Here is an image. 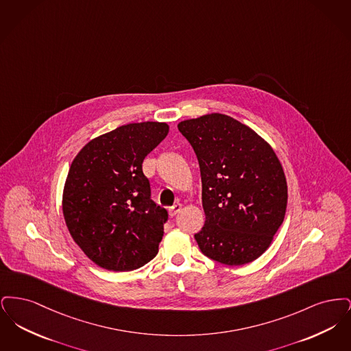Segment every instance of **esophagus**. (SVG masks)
Returning <instances> with one entry per match:
<instances>
[{
	"label": "esophagus",
	"mask_w": 351,
	"mask_h": 351,
	"mask_svg": "<svg viewBox=\"0 0 351 351\" xmlns=\"http://www.w3.org/2000/svg\"><path fill=\"white\" fill-rule=\"evenodd\" d=\"M180 209H182V204H180V202H176V204H173L172 206H169L168 213H169L171 217H173V216H176V215L180 212Z\"/></svg>",
	"instance_id": "obj_1"
}]
</instances>
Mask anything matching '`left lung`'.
I'll return each mask as SVG.
<instances>
[{"label":"left lung","mask_w":351,"mask_h":351,"mask_svg":"<svg viewBox=\"0 0 351 351\" xmlns=\"http://www.w3.org/2000/svg\"><path fill=\"white\" fill-rule=\"evenodd\" d=\"M200 166L205 225L201 252L228 266L259 258L283 223L287 182L265 139L234 118L213 113L178 125Z\"/></svg>","instance_id":"left-lung-1"}]
</instances>
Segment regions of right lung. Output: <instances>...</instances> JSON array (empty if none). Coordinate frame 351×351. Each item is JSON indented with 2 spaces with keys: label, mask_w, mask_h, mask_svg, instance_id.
Segmentation results:
<instances>
[{
  "label": "right lung",
  "mask_w": 351,
  "mask_h": 351,
  "mask_svg": "<svg viewBox=\"0 0 351 351\" xmlns=\"http://www.w3.org/2000/svg\"><path fill=\"white\" fill-rule=\"evenodd\" d=\"M165 122L119 126L84 146L63 192V215L73 241L97 266L132 271L155 258L167 210L151 200L143 159L168 134Z\"/></svg>",
  "instance_id": "1"
}]
</instances>
